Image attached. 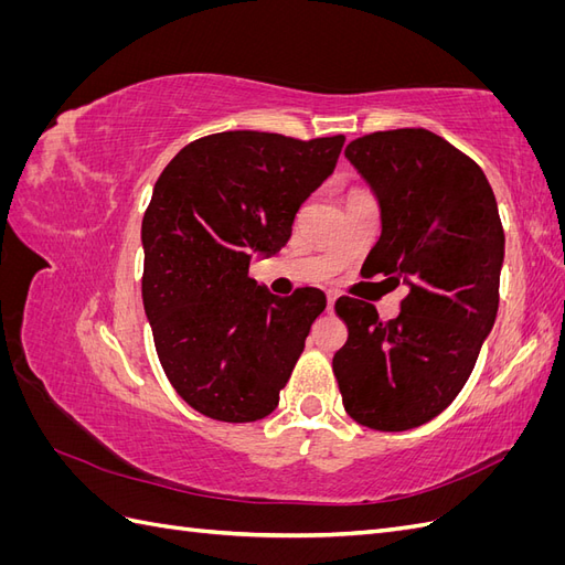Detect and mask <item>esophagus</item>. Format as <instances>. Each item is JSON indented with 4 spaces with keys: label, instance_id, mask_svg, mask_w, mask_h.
<instances>
[{
    "label": "esophagus",
    "instance_id": "esophagus-1",
    "mask_svg": "<svg viewBox=\"0 0 565 565\" xmlns=\"http://www.w3.org/2000/svg\"><path fill=\"white\" fill-rule=\"evenodd\" d=\"M334 301H337V292H332V289H330V292H328V309H330V311H332Z\"/></svg>",
    "mask_w": 565,
    "mask_h": 565
}]
</instances>
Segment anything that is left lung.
<instances>
[{"label":"left lung","instance_id":"left-lung-1","mask_svg":"<svg viewBox=\"0 0 565 565\" xmlns=\"http://www.w3.org/2000/svg\"><path fill=\"white\" fill-rule=\"evenodd\" d=\"M377 198L382 235L367 273L407 287L401 313L341 297L349 339L334 353L347 413L377 431H405L446 409L481 353L500 303L504 231L492 188L465 152L429 129H391L347 146Z\"/></svg>","mask_w":565,"mask_h":565}]
</instances>
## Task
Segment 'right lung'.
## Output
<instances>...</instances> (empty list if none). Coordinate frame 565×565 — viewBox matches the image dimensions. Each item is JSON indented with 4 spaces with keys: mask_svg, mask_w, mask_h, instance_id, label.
I'll use <instances>...</instances> for the list:
<instances>
[{
    "mask_svg": "<svg viewBox=\"0 0 565 565\" xmlns=\"http://www.w3.org/2000/svg\"><path fill=\"white\" fill-rule=\"evenodd\" d=\"M341 146V134H212L181 148L152 188L143 309L164 374L198 413L256 422L276 409L328 299L318 287L273 295L249 278V262L285 247Z\"/></svg>",
    "mask_w": 565,
    "mask_h": 565,
    "instance_id": "add662e5",
    "label": "right lung"
}]
</instances>
